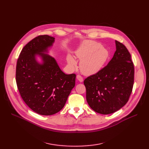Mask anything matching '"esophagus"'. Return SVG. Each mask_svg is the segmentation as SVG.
Returning a JSON list of instances; mask_svg holds the SVG:
<instances>
[{
  "label": "esophagus",
  "instance_id": "esophagus-1",
  "mask_svg": "<svg viewBox=\"0 0 149 149\" xmlns=\"http://www.w3.org/2000/svg\"><path fill=\"white\" fill-rule=\"evenodd\" d=\"M77 79L79 80L80 82H83V77L81 75H78L77 76Z\"/></svg>",
  "mask_w": 149,
  "mask_h": 149
}]
</instances>
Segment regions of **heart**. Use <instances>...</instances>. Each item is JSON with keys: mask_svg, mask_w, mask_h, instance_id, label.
I'll return each mask as SVG.
<instances>
[{"mask_svg": "<svg viewBox=\"0 0 149 149\" xmlns=\"http://www.w3.org/2000/svg\"><path fill=\"white\" fill-rule=\"evenodd\" d=\"M77 57L80 60V69L86 75H92L98 72L103 68L109 57V52L101 43L95 41L83 43L75 51ZM67 61L69 65L75 66L76 61L69 55Z\"/></svg>", "mask_w": 149, "mask_h": 149, "instance_id": "1", "label": "heart"}]
</instances>
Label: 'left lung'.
Listing matches in <instances>:
<instances>
[{
	"mask_svg": "<svg viewBox=\"0 0 149 149\" xmlns=\"http://www.w3.org/2000/svg\"><path fill=\"white\" fill-rule=\"evenodd\" d=\"M116 51L106 66L84 81L86 100L95 112L107 115L127 103L134 82V66L126 47L115 40Z\"/></svg>",
	"mask_w": 149,
	"mask_h": 149,
	"instance_id": "obj_1",
	"label": "left lung"
}]
</instances>
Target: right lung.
<instances>
[{"label": "right lung", "mask_w": 149, "mask_h": 149, "mask_svg": "<svg viewBox=\"0 0 149 149\" xmlns=\"http://www.w3.org/2000/svg\"><path fill=\"white\" fill-rule=\"evenodd\" d=\"M54 42L55 38L48 35L36 37L23 47L17 62L20 94L31 110L42 115L61 111L75 84V74H65L48 54Z\"/></svg>", "instance_id": "right-lung-1"}]
</instances>
